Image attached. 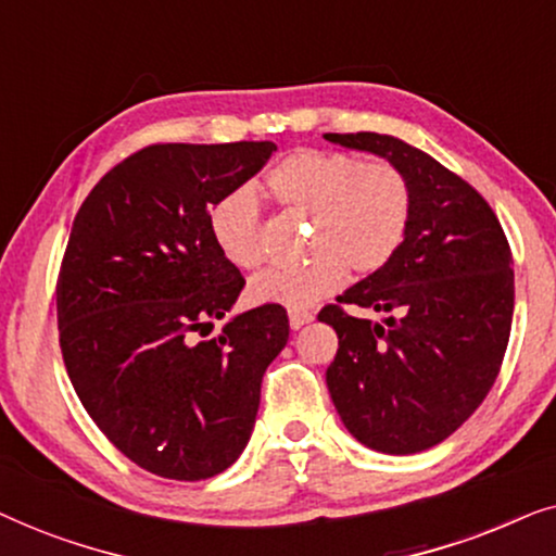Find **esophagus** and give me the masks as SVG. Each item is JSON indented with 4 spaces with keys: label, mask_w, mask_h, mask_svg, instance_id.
<instances>
[{
    "label": "esophagus",
    "mask_w": 556,
    "mask_h": 556,
    "mask_svg": "<svg viewBox=\"0 0 556 556\" xmlns=\"http://www.w3.org/2000/svg\"><path fill=\"white\" fill-rule=\"evenodd\" d=\"M311 321H314V314H311V311L288 308V324H291V329H301V326H306Z\"/></svg>",
    "instance_id": "1"
}]
</instances>
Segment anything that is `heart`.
Returning <instances> with one entry per match:
<instances>
[{"mask_svg":"<svg viewBox=\"0 0 556 556\" xmlns=\"http://www.w3.org/2000/svg\"><path fill=\"white\" fill-rule=\"evenodd\" d=\"M273 200L311 217L308 250L295 265H276L250 280L255 303L308 308L339 291L346 268L356 276L382 270L405 242L413 192L397 166L382 159L359 162L344 151L299 149L265 177ZM210 235L235 268L261 263V207L250 187L219 197L210 210Z\"/></svg>","mask_w":556,"mask_h":556,"instance_id":"obj_1","label":"heart"}]
</instances>
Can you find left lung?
<instances>
[{
  "mask_svg": "<svg viewBox=\"0 0 556 556\" xmlns=\"http://www.w3.org/2000/svg\"><path fill=\"white\" fill-rule=\"evenodd\" d=\"M375 154L409 181L405 242L382 270L346 288L318 321L339 337L326 384L362 445L413 455L443 443L496 382L511 333V248L489 202L425 151L387 134H324Z\"/></svg>",
  "mask_w": 556,
  "mask_h": 556,
  "instance_id": "obj_1",
  "label": "left lung"
}]
</instances>
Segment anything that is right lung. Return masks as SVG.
Masks as SVG:
<instances>
[{
	"label": "right lung",
	"instance_id": "1",
	"mask_svg": "<svg viewBox=\"0 0 556 556\" xmlns=\"http://www.w3.org/2000/svg\"><path fill=\"white\" fill-rule=\"evenodd\" d=\"M273 141L156 143L90 189L58 278L60 349L83 407L126 458L174 481L245 451L268 364L288 341L276 303L235 314L245 286L210 235L219 197L255 177Z\"/></svg>",
	"mask_w": 556,
	"mask_h": 556
}]
</instances>
